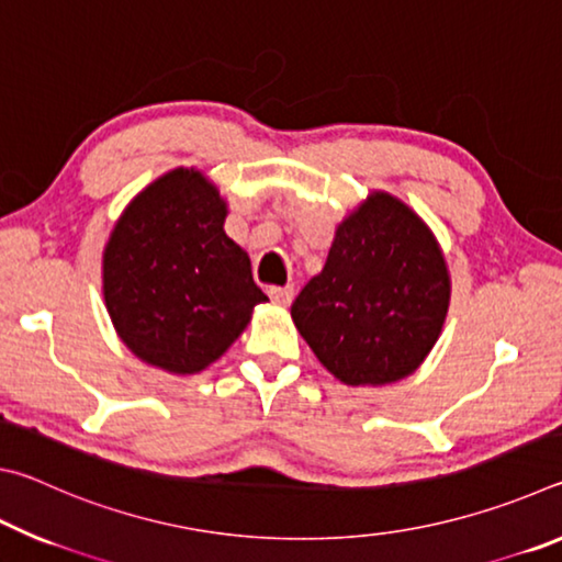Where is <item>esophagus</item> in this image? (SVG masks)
Listing matches in <instances>:
<instances>
[{"label":"esophagus","instance_id":"obj_1","mask_svg":"<svg viewBox=\"0 0 562 562\" xmlns=\"http://www.w3.org/2000/svg\"><path fill=\"white\" fill-rule=\"evenodd\" d=\"M268 294H270L274 304H282V307H288V304L294 297V288H292V284H274V288L268 290Z\"/></svg>","mask_w":562,"mask_h":562}]
</instances>
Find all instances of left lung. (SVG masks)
I'll list each match as a JSON object with an SVG mask.
<instances>
[{
    "instance_id": "left-lung-1",
    "label": "left lung",
    "mask_w": 562,
    "mask_h": 562,
    "mask_svg": "<svg viewBox=\"0 0 562 562\" xmlns=\"http://www.w3.org/2000/svg\"><path fill=\"white\" fill-rule=\"evenodd\" d=\"M449 292L429 227L402 201L376 193L337 227L325 270L292 302V319L339 382L389 384L429 355Z\"/></svg>"
}]
</instances>
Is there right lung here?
<instances>
[{
    "instance_id": "right-lung-1",
    "label": "right lung",
    "mask_w": 562,
    "mask_h": 562,
    "mask_svg": "<svg viewBox=\"0 0 562 562\" xmlns=\"http://www.w3.org/2000/svg\"><path fill=\"white\" fill-rule=\"evenodd\" d=\"M225 203L198 170L148 186L103 252V297L133 355L173 374L201 372L268 302L250 258L225 235Z\"/></svg>"
}]
</instances>
